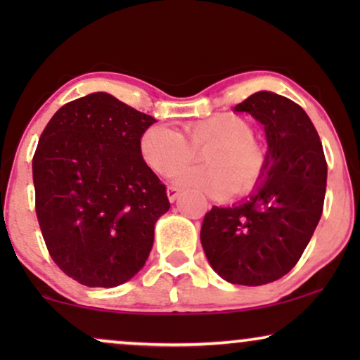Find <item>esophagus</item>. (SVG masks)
<instances>
[{"label": "esophagus", "instance_id": "34e87169", "mask_svg": "<svg viewBox=\"0 0 360 360\" xmlns=\"http://www.w3.org/2000/svg\"><path fill=\"white\" fill-rule=\"evenodd\" d=\"M180 193L181 190L176 188V186H169V188H167V196H169L170 201H175L180 196Z\"/></svg>", "mask_w": 360, "mask_h": 360}]
</instances>
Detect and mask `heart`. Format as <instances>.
<instances>
[{
    "mask_svg": "<svg viewBox=\"0 0 360 360\" xmlns=\"http://www.w3.org/2000/svg\"><path fill=\"white\" fill-rule=\"evenodd\" d=\"M180 134L174 127L157 124L144 132L141 154L155 174L172 176L205 152L210 167H195L176 176V184L214 198L229 195L248 196L262 184L269 169V152L254 136V126L245 117L224 112L188 122Z\"/></svg>",
    "mask_w": 360,
    "mask_h": 360,
    "instance_id": "1",
    "label": "heart"
}]
</instances>
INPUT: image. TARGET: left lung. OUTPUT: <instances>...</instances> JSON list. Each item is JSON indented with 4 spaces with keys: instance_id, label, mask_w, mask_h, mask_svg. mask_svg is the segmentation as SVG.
<instances>
[{
    "instance_id": "1",
    "label": "left lung",
    "mask_w": 360,
    "mask_h": 360,
    "mask_svg": "<svg viewBox=\"0 0 360 360\" xmlns=\"http://www.w3.org/2000/svg\"><path fill=\"white\" fill-rule=\"evenodd\" d=\"M234 111L264 124L267 175L240 205L213 206L200 238L219 277L257 287L282 278L307 249L323 214L328 164L311 120L295 101L259 91Z\"/></svg>"
}]
</instances>
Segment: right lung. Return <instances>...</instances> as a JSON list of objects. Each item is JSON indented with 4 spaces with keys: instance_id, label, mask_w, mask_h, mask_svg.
I'll return each mask as SVG.
<instances>
[{
    "instance_id": "add662e5",
    "label": "right lung",
    "mask_w": 360,
    "mask_h": 360,
    "mask_svg": "<svg viewBox=\"0 0 360 360\" xmlns=\"http://www.w3.org/2000/svg\"><path fill=\"white\" fill-rule=\"evenodd\" d=\"M155 120L108 93L63 105L32 159L36 214L58 269L86 287H117L144 267L154 226L170 208L142 159Z\"/></svg>"
}]
</instances>
